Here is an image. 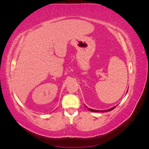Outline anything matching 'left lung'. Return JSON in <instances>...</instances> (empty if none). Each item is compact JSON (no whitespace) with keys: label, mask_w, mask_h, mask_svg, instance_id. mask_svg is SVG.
<instances>
[{"label":"left lung","mask_w":149,"mask_h":149,"mask_svg":"<svg viewBox=\"0 0 149 149\" xmlns=\"http://www.w3.org/2000/svg\"><path fill=\"white\" fill-rule=\"evenodd\" d=\"M116 108V107H113V108H110V109L108 110H100V111H99V110H92V109H91V108H89V110L91 111V112H108V111H110V110H112L114 109V108Z\"/></svg>","instance_id":"left-lung-1"}]
</instances>
